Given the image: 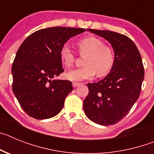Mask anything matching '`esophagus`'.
<instances>
[{"label":"esophagus","instance_id":"34e87169","mask_svg":"<svg viewBox=\"0 0 154 154\" xmlns=\"http://www.w3.org/2000/svg\"><path fill=\"white\" fill-rule=\"evenodd\" d=\"M72 85H73V87H75H75H77V86H79V85H80V83H79V82H72Z\"/></svg>","mask_w":154,"mask_h":154}]
</instances>
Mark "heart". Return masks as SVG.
Instances as JSON below:
<instances>
[{"label":"heart","instance_id":"obj_1","mask_svg":"<svg viewBox=\"0 0 154 154\" xmlns=\"http://www.w3.org/2000/svg\"><path fill=\"white\" fill-rule=\"evenodd\" d=\"M79 50L82 54H86L84 58L85 66L69 71L65 76L70 81L81 82L91 79L97 74L99 76L106 75L113 66L114 53L109 46L96 37H87L77 43ZM60 58L65 66H70L74 61V53L68 44L62 46Z\"/></svg>","mask_w":154,"mask_h":154}]
</instances>
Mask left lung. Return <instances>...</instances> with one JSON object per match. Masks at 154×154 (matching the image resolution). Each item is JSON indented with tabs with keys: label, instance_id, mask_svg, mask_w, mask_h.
<instances>
[{
	"label": "left lung",
	"instance_id": "1",
	"mask_svg": "<svg viewBox=\"0 0 154 154\" xmlns=\"http://www.w3.org/2000/svg\"><path fill=\"white\" fill-rule=\"evenodd\" d=\"M87 31L109 42L115 61L103 79L87 84L89 94L83 101L84 112L97 124L113 125L126 116L140 96L144 79L140 53L126 35L110 31Z\"/></svg>",
	"mask_w": 154,
	"mask_h": 154
}]
</instances>
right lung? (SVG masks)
Listing matches in <instances>:
<instances>
[{
	"mask_svg": "<svg viewBox=\"0 0 154 154\" xmlns=\"http://www.w3.org/2000/svg\"><path fill=\"white\" fill-rule=\"evenodd\" d=\"M84 31V28L66 27L44 28L30 35L19 47L12 65V89L30 116L45 119L61 112L73 89L70 81L55 79L64 72L61 48Z\"/></svg>",
	"mask_w": 154,
	"mask_h": 154,
	"instance_id": "obj_1",
	"label": "right lung"
}]
</instances>
